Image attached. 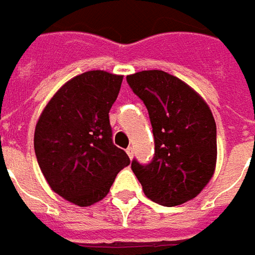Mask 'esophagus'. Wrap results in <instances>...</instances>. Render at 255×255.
Returning <instances> with one entry per match:
<instances>
[{
  "instance_id": "1",
  "label": "esophagus",
  "mask_w": 255,
  "mask_h": 255,
  "mask_svg": "<svg viewBox=\"0 0 255 255\" xmlns=\"http://www.w3.org/2000/svg\"><path fill=\"white\" fill-rule=\"evenodd\" d=\"M126 153H128V155H129V158H133L134 150H133V147H128V148H126Z\"/></svg>"
}]
</instances>
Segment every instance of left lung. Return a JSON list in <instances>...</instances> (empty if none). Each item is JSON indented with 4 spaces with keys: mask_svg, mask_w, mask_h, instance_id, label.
Returning a JSON list of instances; mask_svg holds the SVG:
<instances>
[{
    "mask_svg": "<svg viewBox=\"0 0 255 255\" xmlns=\"http://www.w3.org/2000/svg\"><path fill=\"white\" fill-rule=\"evenodd\" d=\"M143 101L154 136L148 164L131 161L144 195L164 206L194 199L216 167V124L208 104L189 85L161 70L126 77Z\"/></svg>",
    "mask_w": 255,
    "mask_h": 255,
    "instance_id": "1",
    "label": "left lung"
}]
</instances>
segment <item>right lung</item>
I'll return each instance as SVG.
<instances>
[{"label": "right lung", "mask_w": 255, "mask_h": 255, "mask_svg": "<svg viewBox=\"0 0 255 255\" xmlns=\"http://www.w3.org/2000/svg\"><path fill=\"white\" fill-rule=\"evenodd\" d=\"M124 77L92 70L71 78L53 95L35 129L39 167L53 191L78 206L108 195L130 164L112 141L109 111Z\"/></svg>", "instance_id": "right-lung-1"}]
</instances>
